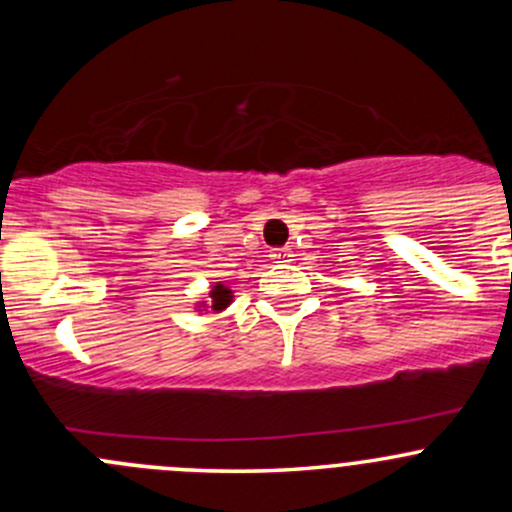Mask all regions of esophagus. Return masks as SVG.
Listing matches in <instances>:
<instances>
[{
    "label": "esophagus",
    "instance_id": "esophagus-1",
    "mask_svg": "<svg viewBox=\"0 0 512 512\" xmlns=\"http://www.w3.org/2000/svg\"><path fill=\"white\" fill-rule=\"evenodd\" d=\"M272 257H275L277 262H289L294 255H292V250H287V247H285V250H275V255H272Z\"/></svg>",
    "mask_w": 512,
    "mask_h": 512
}]
</instances>
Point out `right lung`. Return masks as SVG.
Instances as JSON below:
<instances>
[{
	"label": "right lung",
	"instance_id": "add662e5",
	"mask_svg": "<svg viewBox=\"0 0 512 512\" xmlns=\"http://www.w3.org/2000/svg\"><path fill=\"white\" fill-rule=\"evenodd\" d=\"M230 302H232V292L225 285H220V282H218V285L210 289V304H213L215 312H223V309L230 307ZM198 307H200L198 312L208 309V307H205V302H198Z\"/></svg>",
	"mask_w": 512,
	"mask_h": 512
}]
</instances>
